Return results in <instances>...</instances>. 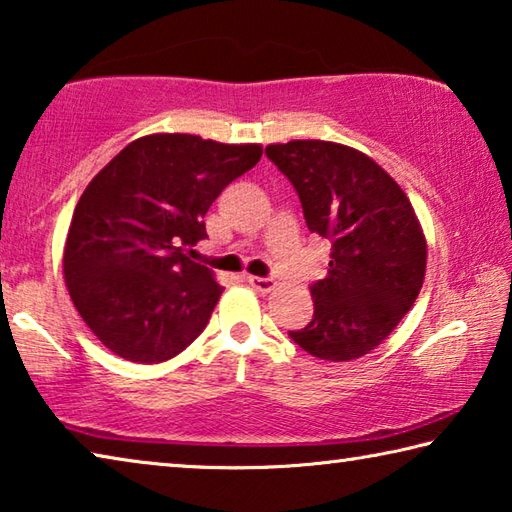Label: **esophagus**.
<instances>
[{"instance_id": "obj_1", "label": "esophagus", "mask_w": 512, "mask_h": 512, "mask_svg": "<svg viewBox=\"0 0 512 512\" xmlns=\"http://www.w3.org/2000/svg\"><path fill=\"white\" fill-rule=\"evenodd\" d=\"M247 281L251 288L261 294H270L276 288V281L274 279H263V276H247Z\"/></svg>"}]
</instances>
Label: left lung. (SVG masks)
I'll return each instance as SVG.
<instances>
[{
	"label": "left lung",
	"instance_id": "1",
	"mask_svg": "<svg viewBox=\"0 0 512 512\" xmlns=\"http://www.w3.org/2000/svg\"><path fill=\"white\" fill-rule=\"evenodd\" d=\"M297 188L312 233L333 242L326 279L310 288L315 315L290 337L328 362L380 346L414 306L427 240L409 197L364 152L321 139L265 148Z\"/></svg>",
	"mask_w": 512,
	"mask_h": 512
}]
</instances>
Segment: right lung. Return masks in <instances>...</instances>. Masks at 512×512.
Listing matches in <instances>:
<instances>
[{
	"label": "right lung",
	"mask_w": 512,
	"mask_h": 512,
	"mask_svg": "<svg viewBox=\"0 0 512 512\" xmlns=\"http://www.w3.org/2000/svg\"><path fill=\"white\" fill-rule=\"evenodd\" d=\"M261 155L258 143L148 134L87 184L62 272L78 315L114 355L166 362L209 324L224 288L186 251L206 238L204 215L222 188Z\"/></svg>",
	"instance_id": "1"
}]
</instances>
